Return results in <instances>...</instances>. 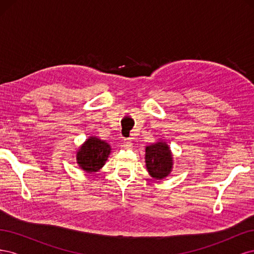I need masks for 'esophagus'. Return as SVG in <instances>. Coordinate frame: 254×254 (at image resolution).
<instances>
[{
    "label": "esophagus",
    "mask_w": 254,
    "mask_h": 254,
    "mask_svg": "<svg viewBox=\"0 0 254 254\" xmlns=\"http://www.w3.org/2000/svg\"><path fill=\"white\" fill-rule=\"evenodd\" d=\"M133 146V142L131 139H125L124 140V147L126 148H132Z\"/></svg>",
    "instance_id": "34e87169"
}]
</instances>
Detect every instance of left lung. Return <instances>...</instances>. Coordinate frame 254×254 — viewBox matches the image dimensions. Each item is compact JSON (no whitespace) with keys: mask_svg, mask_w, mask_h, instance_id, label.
I'll return each instance as SVG.
<instances>
[{"mask_svg":"<svg viewBox=\"0 0 254 254\" xmlns=\"http://www.w3.org/2000/svg\"><path fill=\"white\" fill-rule=\"evenodd\" d=\"M145 165L153 179L162 180L173 171L174 158L168 144L160 140L145 147Z\"/></svg>","mask_w":254,"mask_h":254,"instance_id":"obj_1","label":"left lung"}]
</instances>
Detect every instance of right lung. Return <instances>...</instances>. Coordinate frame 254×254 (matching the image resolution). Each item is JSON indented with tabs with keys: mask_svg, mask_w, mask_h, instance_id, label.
<instances>
[{
	"mask_svg": "<svg viewBox=\"0 0 254 254\" xmlns=\"http://www.w3.org/2000/svg\"><path fill=\"white\" fill-rule=\"evenodd\" d=\"M111 149V146L106 141L97 136H90L76 151V162L86 173H96L106 164Z\"/></svg>",
	"mask_w": 254,
	"mask_h": 254,
	"instance_id": "obj_1",
	"label": "right lung"
}]
</instances>
